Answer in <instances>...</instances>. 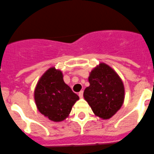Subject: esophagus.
Wrapping results in <instances>:
<instances>
[{"instance_id":"1","label":"esophagus","mask_w":154,"mask_h":154,"mask_svg":"<svg viewBox=\"0 0 154 154\" xmlns=\"http://www.w3.org/2000/svg\"><path fill=\"white\" fill-rule=\"evenodd\" d=\"M79 97H80V98H82V97H83V95H84V91H80V93H79Z\"/></svg>"}]
</instances>
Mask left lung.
Returning a JSON list of instances; mask_svg holds the SVG:
<instances>
[{"instance_id":"8db88e82","label":"left lung","mask_w":154,"mask_h":154,"mask_svg":"<svg viewBox=\"0 0 154 154\" xmlns=\"http://www.w3.org/2000/svg\"><path fill=\"white\" fill-rule=\"evenodd\" d=\"M88 80L90 86L84 90V99L95 116L109 119L124 103L122 80L110 66L100 63L91 70Z\"/></svg>"}]
</instances>
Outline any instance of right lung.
Masks as SVG:
<instances>
[{"mask_svg": "<svg viewBox=\"0 0 154 154\" xmlns=\"http://www.w3.org/2000/svg\"><path fill=\"white\" fill-rule=\"evenodd\" d=\"M34 100L41 114L52 122H59L68 117L79 97L64 83L61 70L52 67L38 80L34 90Z\"/></svg>", "mask_w": 154, "mask_h": 154, "instance_id": "1", "label": "right lung"}]
</instances>
